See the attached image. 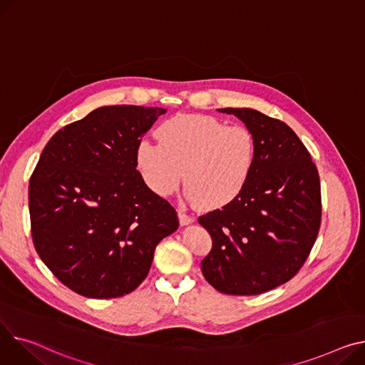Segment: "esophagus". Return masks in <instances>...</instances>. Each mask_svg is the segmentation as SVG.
Segmentation results:
<instances>
[{
	"label": "esophagus",
	"instance_id": "esophagus-1",
	"mask_svg": "<svg viewBox=\"0 0 365 365\" xmlns=\"http://www.w3.org/2000/svg\"><path fill=\"white\" fill-rule=\"evenodd\" d=\"M193 220H195V218H193L192 215H189V214H186L185 211H179V222H180V225L182 226H186V225H190V223H193Z\"/></svg>",
	"mask_w": 365,
	"mask_h": 365
}]
</instances>
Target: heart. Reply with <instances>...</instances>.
<instances>
[{"mask_svg":"<svg viewBox=\"0 0 365 365\" xmlns=\"http://www.w3.org/2000/svg\"><path fill=\"white\" fill-rule=\"evenodd\" d=\"M158 139H142L136 148L139 172L158 195L173 193L183 176L192 202L218 210L240 195L254 172L257 140L245 126L179 114L163 121Z\"/></svg>","mask_w":365,"mask_h":365,"instance_id":"obj_1","label":"heart"}]
</instances>
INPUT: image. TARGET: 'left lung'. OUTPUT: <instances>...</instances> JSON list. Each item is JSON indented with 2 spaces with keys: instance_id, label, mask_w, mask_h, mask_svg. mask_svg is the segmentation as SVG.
I'll return each instance as SVG.
<instances>
[{
  "instance_id": "1",
  "label": "left lung",
  "mask_w": 365,
  "mask_h": 365,
  "mask_svg": "<svg viewBox=\"0 0 365 365\" xmlns=\"http://www.w3.org/2000/svg\"><path fill=\"white\" fill-rule=\"evenodd\" d=\"M257 140L254 172L240 195L198 218L212 248L201 261L205 280L227 295H258L292 279L322 223L317 167L283 121L252 108H222Z\"/></svg>"
}]
</instances>
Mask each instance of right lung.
Wrapping results in <instances>:
<instances>
[{
    "mask_svg": "<svg viewBox=\"0 0 365 365\" xmlns=\"http://www.w3.org/2000/svg\"><path fill=\"white\" fill-rule=\"evenodd\" d=\"M167 110L100 107L45 145L29 182L34 245L76 294L108 299L147 277L155 247L179 227L176 210L136 167L142 136Z\"/></svg>",
    "mask_w": 365,
    "mask_h": 365,
    "instance_id": "add662e5",
    "label": "right lung"
}]
</instances>
